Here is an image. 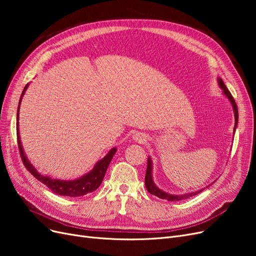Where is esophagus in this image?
Listing matches in <instances>:
<instances>
[{"mask_svg": "<svg viewBox=\"0 0 256 256\" xmlns=\"http://www.w3.org/2000/svg\"><path fill=\"white\" fill-rule=\"evenodd\" d=\"M134 138L136 142H144L145 141V136L143 134H136L134 136Z\"/></svg>", "mask_w": 256, "mask_h": 256, "instance_id": "1", "label": "esophagus"}]
</instances>
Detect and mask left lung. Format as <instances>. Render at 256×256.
<instances>
[{
  "label": "left lung",
  "instance_id": "left-lung-1",
  "mask_svg": "<svg viewBox=\"0 0 256 256\" xmlns=\"http://www.w3.org/2000/svg\"><path fill=\"white\" fill-rule=\"evenodd\" d=\"M218 83L220 85V88L223 90V94L226 95L228 100L232 104V106H233V110H234V116H235V127H234V132L236 130L237 127V124H238V109H237V104L235 102V99L232 96V94L230 92V90H228V88L226 86V84H224L223 80L221 78H218ZM152 162L150 157H148L147 159V168H146V174H145V187L148 191L150 194L156 196L160 198H164L166 200H170V202H177V200H186L188 198H191L193 196H196L200 192H202L204 189H200L196 192H191V193H187V194H170V193H166L164 191H162L161 189H159L156 184L152 180ZM207 188V187H206Z\"/></svg>",
  "mask_w": 256,
  "mask_h": 256
}]
</instances>
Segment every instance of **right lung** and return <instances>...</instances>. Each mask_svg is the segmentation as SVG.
Here are the masks:
<instances>
[{"mask_svg": "<svg viewBox=\"0 0 256 256\" xmlns=\"http://www.w3.org/2000/svg\"><path fill=\"white\" fill-rule=\"evenodd\" d=\"M28 86V84H26L24 86V90H23L20 100H19V106H18V111H17V138H18V147H19V152H20V156L22 159L23 164L26 166L28 171L32 174L35 178H37V180H40L44 184L47 186V187L53 192L56 193L58 196H70V198H76V196H82L88 194V193H90L92 191H95L100 184L102 182V180L104 177V174L108 170V166H109L110 162L114 156V154L116 152V148H112L109 152L106 154V156L104 157L102 160H99L97 164H95L94 168L88 174L83 175L82 177L78 178V180H53L50 176H44L42 175L40 173H38L36 171V168L30 164V160L26 158V154L23 150V147L21 144L20 140V136H19V110H20V104H21V99L24 95V92Z\"/></svg>", "mask_w": 256, "mask_h": 256, "instance_id": "obj_1", "label": "right lung"}]
</instances>
